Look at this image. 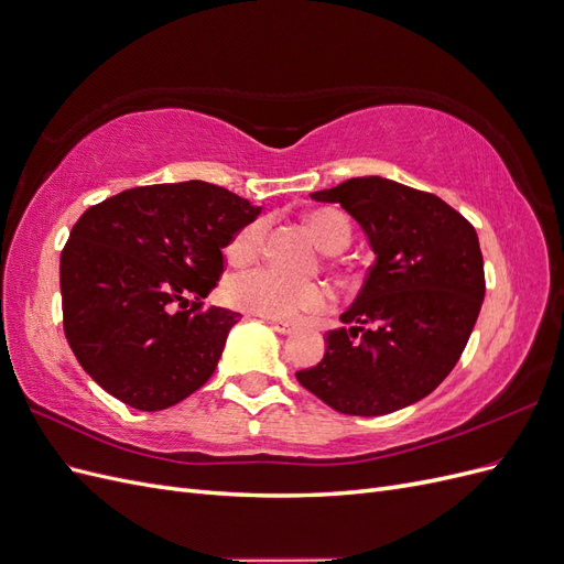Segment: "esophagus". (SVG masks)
<instances>
[{"label": "esophagus", "mask_w": 564, "mask_h": 564, "mask_svg": "<svg viewBox=\"0 0 564 564\" xmlns=\"http://www.w3.org/2000/svg\"><path fill=\"white\" fill-rule=\"evenodd\" d=\"M268 324L275 332H280V334H292L294 332V324L292 322H286V319H275V317H270L268 319Z\"/></svg>", "instance_id": "34e87169"}]
</instances>
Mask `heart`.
I'll list each match as a JSON object with an SVG mask.
<instances>
[{"instance_id": "obj_1", "label": "heart", "mask_w": 564, "mask_h": 564, "mask_svg": "<svg viewBox=\"0 0 564 564\" xmlns=\"http://www.w3.org/2000/svg\"><path fill=\"white\" fill-rule=\"evenodd\" d=\"M305 226L313 232L315 242L324 251H340L350 242L348 218L329 207L313 209L305 214ZM268 224L256 218L232 237L228 247L230 259L237 263L251 261L259 256L265 242ZM226 296L235 305L253 315H265L275 319H296L305 313H319L329 305L332 294L322 282L313 280H289L270 268H251L228 282Z\"/></svg>"}]
</instances>
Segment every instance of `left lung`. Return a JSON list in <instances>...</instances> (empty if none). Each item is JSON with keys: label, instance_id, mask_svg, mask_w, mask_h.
<instances>
[{"label": "left lung", "instance_id": "8db88e82", "mask_svg": "<svg viewBox=\"0 0 564 564\" xmlns=\"http://www.w3.org/2000/svg\"><path fill=\"white\" fill-rule=\"evenodd\" d=\"M338 202L369 237L377 261L329 332L324 357L296 379L348 416H381L433 392L458 362L485 299L477 232L433 193L381 176L311 195Z\"/></svg>", "mask_w": 564, "mask_h": 564}]
</instances>
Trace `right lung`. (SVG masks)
I'll return each instance as SVG.
<instances>
[{"label":"right lung","mask_w":564,"mask_h":564,"mask_svg":"<svg viewBox=\"0 0 564 564\" xmlns=\"http://www.w3.org/2000/svg\"><path fill=\"white\" fill-rule=\"evenodd\" d=\"M256 216L204 181L131 187L84 212L61 251L63 332L82 369L141 412L207 383L240 315L202 299Z\"/></svg>","instance_id":"right-lung-1"}]
</instances>
